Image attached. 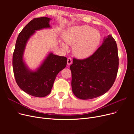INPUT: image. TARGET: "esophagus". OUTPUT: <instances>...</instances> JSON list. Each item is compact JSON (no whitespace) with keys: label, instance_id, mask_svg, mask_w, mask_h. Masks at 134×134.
<instances>
[{"label":"esophagus","instance_id":"34e87169","mask_svg":"<svg viewBox=\"0 0 134 134\" xmlns=\"http://www.w3.org/2000/svg\"><path fill=\"white\" fill-rule=\"evenodd\" d=\"M72 63V60L71 58H68L67 59V65H71Z\"/></svg>","mask_w":134,"mask_h":134}]
</instances>
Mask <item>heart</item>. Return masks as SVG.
I'll use <instances>...</instances> for the list:
<instances>
[{"instance_id":"heart-1","label":"heart","mask_w":134,"mask_h":134,"mask_svg":"<svg viewBox=\"0 0 134 134\" xmlns=\"http://www.w3.org/2000/svg\"><path fill=\"white\" fill-rule=\"evenodd\" d=\"M64 38L68 44L74 46L73 52L76 56L85 58L96 51L100 44L101 36L99 32L91 26L82 25L69 30ZM64 47L66 46L64 45Z\"/></svg>"}]
</instances>
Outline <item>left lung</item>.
Wrapping results in <instances>:
<instances>
[{
    "label": "left lung",
    "instance_id": "left-lung-1",
    "mask_svg": "<svg viewBox=\"0 0 134 134\" xmlns=\"http://www.w3.org/2000/svg\"><path fill=\"white\" fill-rule=\"evenodd\" d=\"M119 65L118 49L111 35L87 58H73L70 66L72 88L81 99H90L102 96L113 85Z\"/></svg>",
    "mask_w": 134,
    "mask_h": 134
}]
</instances>
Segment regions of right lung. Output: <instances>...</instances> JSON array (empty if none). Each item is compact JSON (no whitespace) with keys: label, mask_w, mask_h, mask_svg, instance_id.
Listing matches in <instances>:
<instances>
[{"label":"right lung","mask_w":134,"mask_h":134,"mask_svg":"<svg viewBox=\"0 0 134 134\" xmlns=\"http://www.w3.org/2000/svg\"><path fill=\"white\" fill-rule=\"evenodd\" d=\"M51 19L42 17L35 18L27 23L19 34L12 57L14 76L18 86L26 93L37 97H43L51 93L58 74L67 65L65 56L50 53L40 68L35 72L29 71L23 60V54L27 41L35 32L50 27Z\"/></svg>","instance_id":"right-lung-1"}]
</instances>
